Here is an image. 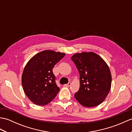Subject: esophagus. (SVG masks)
I'll return each instance as SVG.
<instances>
[{
  "label": "esophagus",
  "mask_w": 132,
  "mask_h": 132,
  "mask_svg": "<svg viewBox=\"0 0 132 132\" xmlns=\"http://www.w3.org/2000/svg\"><path fill=\"white\" fill-rule=\"evenodd\" d=\"M71 82H69V83H68V84H66V85H64V86H66V87H70V86H71Z\"/></svg>",
  "instance_id": "esophagus-1"
}]
</instances>
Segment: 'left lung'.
<instances>
[{"mask_svg": "<svg viewBox=\"0 0 132 132\" xmlns=\"http://www.w3.org/2000/svg\"><path fill=\"white\" fill-rule=\"evenodd\" d=\"M71 60L80 75V87L75 98L86 107L100 104L111 88L112 76L108 64L100 56L92 52L75 53Z\"/></svg>", "mask_w": 132, "mask_h": 132, "instance_id": "1", "label": "left lung"}]
</instances>
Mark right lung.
Wrapping results in <instances>:
<instances>
[{"label":"right lung","mask_w":132,"mask_h":132,"mask_svg":"<svg viewBox=\"0 0 132 132\" xmlns=\"http://www.w3.org/2000/svg\"><path fill=\"white\" fill-rule=\"evenodd\" d=\"M65 53L46 50L35 54L28 62L22 74L23 90L37 105H45L54 99L60 91L53 69Z\"/></svg>","instance_id":"add662e5"}]
</instances>
